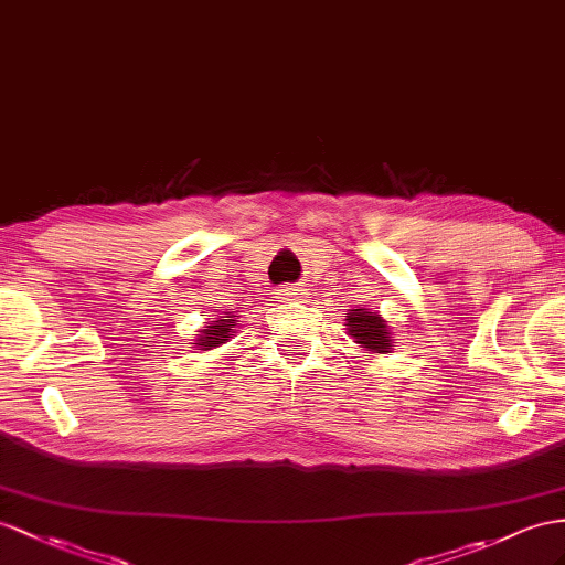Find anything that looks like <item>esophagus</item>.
<instances>
[{
	"label": "esophagus",
	"instance_id": "obj_1",
	"mask_svg": "<svg viewBox=\"0 0 565 565\" xmlns=\"http://www.w3.org/2000/svg\"><path fill=\"white\" fill-rule=\"evenodd\" d=\"M279 298L284 302H302L310 298V294H308V288H302V286H284L279 291Z\"/></svg>",
	"mask_w": 565,
	"mask_h": 565
}]
</instances>
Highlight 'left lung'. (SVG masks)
Returning a JSON list of instances; mask_svg holds the SVG:
<instances>
[{"mask_svg":"<svg viewBox=\"0 0 565 565\" xmlns=\"http://www.w3.org/2000/svg\"><path fill=\"white\" fill-rule=\"evenodd\" d=\"M345 334H349L360 351L372 355H386L394 351V334L392 327L386 324L384 317L367 308H353L345 312Z\"/></svg>","mask_w":565,"mask_h":565,"instance_id":"8db88e82","label":"left lung"}]
</instances>
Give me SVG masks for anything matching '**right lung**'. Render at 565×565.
Wrapping results in <instances>:
<instances>
[{"instance_id": "1", "label": "right lung", "mask_w": 565, "mask_h": 565, "mask_svg": "<svg viewBox=\"0 0 565 565\" xmlns=\"http://www.w3.org/2000/svg\"><path fill=\"white\" fill-rule=\"evenodd\" d=\"M236 331H238V315L224 312L222 317H214L212 322H205V327L198 331L193 349L195 351L220 349V345H224L226 341L236 337Z\"/></svg>"}]
</instances>
